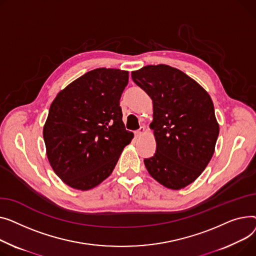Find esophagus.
Returning <instances> with one entry per match:
<instances>
[{
  "instance_id": "esophagus-1",
  "label": "esophagus",
  "mask_w": 256,
  "mask_h": 256,
  "mask_svg": "<svg viewBox=\"0 0 256 256\" xmlns=\"http://www.w3.org/2000/svg\"><path fill=\"white\" fill-rule=\"evenodd\" d=\"M144 132H146V128H144V126H142L138 130H136V131L134 132V134H135V136H136V138H140V136H142V135Z\"/></svg>"
}]
</instances>
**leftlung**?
Listing matches in <instances>:
<instances>
[{
    "mask_svg": "<svg viewBox=\"0 0 256 256\" xmlns=\"http://www.w3.org/2000/svg\"><path fill=\"white\" fill-rule=\"evenodd\" d=\"M131 76L153 100L150 128L157 150L144 159L146 168L162 186L185 188L202 174L215 152L219 124L213 101L198 82L168 65H148Z\"/></svg>",
    "mask_w": 256,
    "mask_h": 256,
    "instance_id": "8db88e82",
    "label": "left lung"
}]
</instances>
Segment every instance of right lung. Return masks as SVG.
Here are the masks:
<instances>
[{
	"instance_id": "right-lung-1",
	"label": "right lung",
	"mask_w": 256,
	"mask_h": 256,
	"mask_svg": "<svg viewBox=\"0 0 256 256\" xmlns=\"http://www.w3.org/2000/svg\"><path fill=\"white\" fill-rule=\"evenodd\" d=\"M129 72L98 68L60 91L43 126L46 156L73 189L91 190L108 178L134 134L125 129L120 99Z\"/></svg>"
}]
</instances>
